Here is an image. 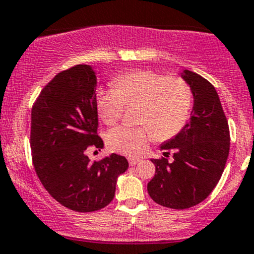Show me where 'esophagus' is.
I'll list each match as a JSON object with an SVG mask.
<instances>
[{
  "label": "esophagus",
  "mask_w": 254,
  "mask_h": 254,
  "mask_svg": "<svg viewBox=\"0 0 254 254\" xmlns=\"http://www.w3.org/2000/svg\"><path fill=\"white\" fill-rule=\"evenodd\" d=\"M139 161H140V159H137V158H129V159H128V163H129L130 166L137 165V164L139 163Z\"/></svg>",
  "instance_id": "34e87169"
}]
</instances>
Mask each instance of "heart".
<instances>
[{
  "mask_svg": "<svg viewBox=\"0 0 254 254\" xmlns=\"http://www.w3.org/2000/svg\"><path fill=\"white\" fill-rule=\"evenodd\" d=\"M114 89L99 93L96 108L109 126L117 124L125 105H138L137 121L143 126H120L108 133L109 148L124 155L142 153L149 140H166L185 127L193 94L190 84L179 75H165L149 69L122 73L112 80Z\"/></svg>",
  "mask_w": 254,
  "mask_h": 254,
  "instance_id": "obj_1",
  "label": "heart"
}]
</instances>
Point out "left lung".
<instances>
[{
    "label": "left lung",
    "mask_w": 254,
    "mask_h": 254,
    "mask_svg": "<svg viewBox=\"0 0 254 254\" xmlns=\"http://www.w3.org/2000/svg\"><path fill=\"white\" fill-rule=\"evenodd\" d=\"M181 77L192 89V116L160 146L165 156L174 153V160L153 159L155 175L148 184L151 199L171 209L203 202L218 185L230 150L229 124L215 88L192 70L184 69Z\"/></svg>",
    "instance_id": "8db88e82"
}]
</instances>
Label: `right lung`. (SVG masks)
I'll return each mask as SVG.
<instances>
[{
    "label": "right lung",
    "instance_id": "1",
    "mask_svg": "<svg viewBox=\"0 0 254 254\" xmlns=\"http://www.w3.org/2000/svg\"><path fill=\"white\" fill-rule=\"evenodd\" d=\"M96 75L89 64L62 70L44 87L31 109L34 169L60 204L89 213L115 197L117 177L128 169L125 156L111 154L90 163L88 148L101 149L98 135Z\"/></svg>",
    "mask_w": 254,
    "mask_h": 254
}]
</instances>
